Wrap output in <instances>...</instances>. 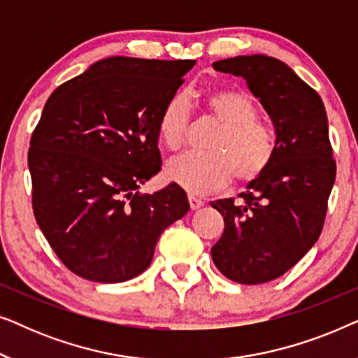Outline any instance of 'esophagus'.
<instances>
[{
	"label": "esophagus",
	"instance_id": "obj_1",
	"mask_svg": "<svg viewBox=\"0 0 358 358\" xmlns=\"http://www.w3.org/2000/svg\"><path fill=\"white\" fill-rule=\"evenodd\" d=\"M187 199H189L190 208H192V210H197V208H200L203 205V200L199 199V197H195V195H192V194H189Z\"/></svg>",
	"mask_w": 358,
	"mask_h": 358
}]
</instances>
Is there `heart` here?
<instances>
[{
    "label": "heart",
    "instance_id": "1",
    "mask_svg": "<svg viewBox=\"0 0 358 358\" xmlns=\"http://www.w3.org/2000/svg\"><path fill=\"white\" fill-rule=\"evenodd\" d=\"M205 109L222 125L208 148L189 151L173 158L166 176L174 184L194 194L218 192L231 184H251L271 169L278 151L275 130L259 120V109L251 96L239 90H218L203 99ZM190 127V102L184 92H176L164 102L156 131L166 148H182Z\"/></svg>",
    "mask_w": 358,
    "mask_h": 358
}]
</instances>
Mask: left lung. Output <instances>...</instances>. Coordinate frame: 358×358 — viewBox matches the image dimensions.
I'll list each match as a JSON object with an SVG mask.
<instances>
[{"label": "left lung", "mask_w": 358, "mask_h": 358, "mask_svg": "<svg viewBox=\"0 0 358 358\" xmlns=\"http://www.w3.org/2000/svg\"><path fill=\"white\" fill-rule=\"evenodd\" d=\"M217 71L243 76L271 115L278 151L271 169L239 194L212 207L224 229L213 244L215 266L229 280L256 285L280 277L317 241L324 224L336 159L317 92L272 57L215 62Z\"/></svg>", "instance_id": "left-lung-1"}]
</instances>
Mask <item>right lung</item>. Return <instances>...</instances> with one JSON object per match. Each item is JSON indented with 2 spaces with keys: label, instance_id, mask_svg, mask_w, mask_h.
<instances>
[{
  "label": "right lung",
  "instance_id": "1",
  "mask_svg": "<svg viewBox=\"0 0 358 358\" xmlns=\"http://www.w3.org/2000/svg\"><path fill=\"white\" fill-rule=\"evenodd\" d=\"M194 65L104 58L45 102L27 153L34 217L76 275L102 283L140 275L161 233L189 212L178 184L135 190L161 169L158 115Z\"/></svg>",
  "mask_w": 358,
  "mask_h": 358
}]
</instances>
